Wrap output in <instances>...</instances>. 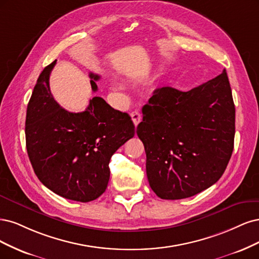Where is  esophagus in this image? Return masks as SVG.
Returning a JSON list of instances; mask_svg holds the SVG:
<instances>
[{"label": "esophagus", "mask_w": 259, "mask_h": 259, "mask_svg": "<svg viewBox=\"0 0 259 259\" xmlns=\"http://www.w3.org/2000/svg\"><path fill=\"white\" fill-rule=\"evenodd\" d=\"M130 116H131V119H132L133 123H135V126H138V124L140 123V121L142 120L141 114H140L138 111H135V112H132V113L130 114Z\"/></svg>", "instance_id": "34e87169"}]
</instances>
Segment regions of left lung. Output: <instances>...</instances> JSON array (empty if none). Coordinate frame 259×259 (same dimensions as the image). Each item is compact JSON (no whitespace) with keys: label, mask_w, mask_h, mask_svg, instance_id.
<instances>
[{"label":"left lung","mask_w":259,"mask_h":259,"mask_svg":"<svg viewBox=\"0 0 259 259\" xmlns=\"http://www.w3.org/2000/svg\"><path fill=\"white\" fill-rule=\"evenodd\" d=\"M137 128L154 193L195 196L218 182L230 160L236 110L226 71L189 91L158 88Z\"/></svg>","instance_id":"1"}]
</instances>
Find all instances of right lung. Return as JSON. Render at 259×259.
I'll return each mask as SVG.
<instances>
[{
  "label": "right lung",
  "mask_w": 259,
  "mask_h": 259,
  "mask_svg": "<svg viewBox=\"0 0 259 259\" xmlns=\"http://www.w3.org/2000/svg\"><path fill=\"white\" fill-rule=\"evenodd\" d=\"M57 60L39 74L27 108L26 144L36 177L55 194L79 202L101 196L110 180L111 157L135 137L127 113L94 97L84 112L64 110L54 99L49 75ZM93 91L97 74L90 73Z\"/></svg>",
  "instance_id": "obj_1"
}]
</instances>
